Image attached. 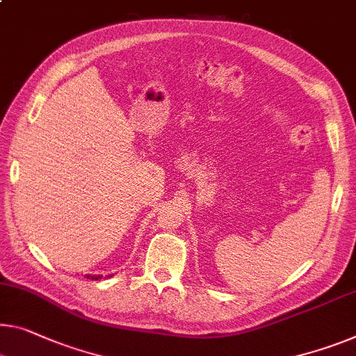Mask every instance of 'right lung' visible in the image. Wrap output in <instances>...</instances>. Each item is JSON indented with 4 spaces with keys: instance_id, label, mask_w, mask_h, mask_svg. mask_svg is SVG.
I'll return each instance as SVG.
<instances>
[{
    "instance_id": "1",
    "label": "right lung",
    "mask_w": 356,
    "mask_h": 356,
    "mask_svg": "<svg viewBox=\"0 0 356 356\" xmlns=\"http://www.w3.org/2000/svg\"><path fill=\"white\" fill-rule=\"evenodd\" d=\"M87 278H90V280H98V278H100V275H87Z\"/></svg>"
}]
</instances>
